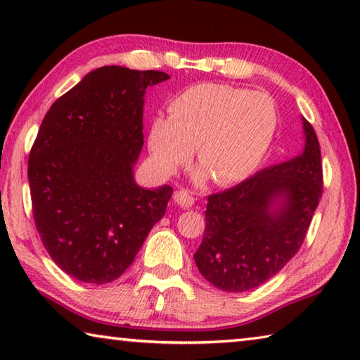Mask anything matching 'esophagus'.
Returning <instances> with one entry per match:
<instances>
[{
	"mask_svg": "<svg viewBox=\"0 0 360 360\" xmlns=\"http://www.w3.org/2000/svg\"><path fill=\"white\" fill-rule=\"evenodd\" d=\"M174 202L184 206V208H191V206L195 203V198L191 195V192L184 191V188H181V191H176L174 195H173Z\"/></svg>",
	"mask_w": 360,
	"mask_h": 360,
	"instance_id": "1",
	"label": "esophagus"
}]
</instances>
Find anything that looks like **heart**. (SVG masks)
Here are the masks:
<instances>
[{
    "label": "heart",
    "instance_id": "1",
    "mask_svg": "<svg viewBox=\"0 0 360 360\" xmlns=\"http://www.w3.org/2000/svg\"><path fill=\"white\" fill-rule=\"evenodd\" d=\"M279 125L276 103L264 92L227 84H195L168 105V119L150 124L148 146L155 165L173 174L198 162L219 186H233L257 172Z\"/></svg>",
    "mask_w": 360,
    "mask_h": 360
}]
</instances>
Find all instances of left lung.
I'll list each match as a JSON object with an SVG mask.
<instances>
[{
    "instance_id": "left-lung-1",
    "label": "left lung",
    "mask_w": 360,
    "mask_h": 360,
    "mask_svg": "<svg viewBox=\"0 0 360 360\" xmlns=\"http://www.w3.org/2000/svg\"><path fill=\"white\" fill-rule=\"evenodd\" d=\"M303 129L307 144L302 155L208 195L203 240L193 259L214 288H259L302 248L324 187L318 135L304 119ZM276 199L282 206L275 209Z\"/></svg>"
}]
</instances>
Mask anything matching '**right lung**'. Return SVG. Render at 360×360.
Instances as JSON below:
<instances>
[{
  "label": "right lung",
  "mask_w": 360,
  "mask_h": 360,
  "mask_svg": "<svg viewBox=\"0 0 360 360\" xmlns=\"http://www.w3.org/2000/svg\"><path fill=\"white\" fill-rule=\"evenodd\" d=\"M162 71L101 66L49 109L28 157L36 230L77 281L106 284L135 260L173 188L133 179L143 149V96Z\"/></svg>",
  "instance_id": "1"
}]
</instances>
